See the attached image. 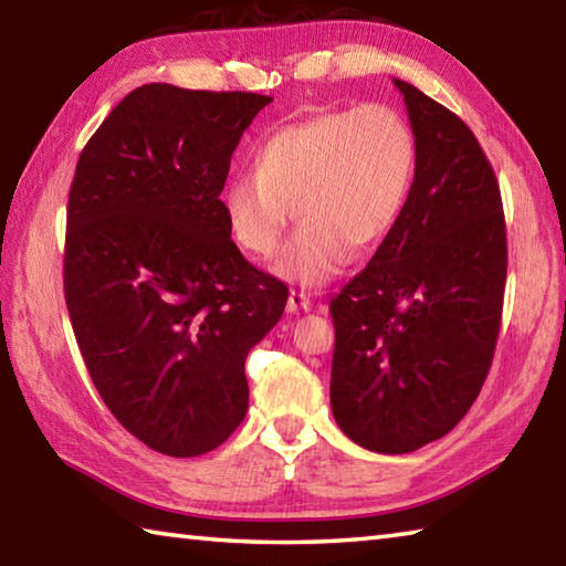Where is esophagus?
Wrapping results in <instances>:
<instances>
[{
  "instance_id": "1",
  "label": "esophagus",
  "mask_w": 566,
  "mask_h": 566,
  "mask_svg": "<svg viewBox=\"0 0 566 566\" xmlns=\"http://www.w3.org/2000/svg\"><path fill=\"white\" fill-rule=\"evenodd\" d=\"M312 306L310 302V294L306 292H300V290H292L290 292V300H286V312H306Z\"/></svg>"
}]
</instances>
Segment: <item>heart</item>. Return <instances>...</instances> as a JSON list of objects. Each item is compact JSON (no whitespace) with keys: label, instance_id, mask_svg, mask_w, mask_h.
Masks as SVG:
<instances>
[{"label":"heart","instance_id":"heart-1","mask_svg":"<svg viewBox=\"0 0 566 566\" xmlns=\"http://www.w3.org/2000/svg\"><path fill=\"white\" fill-rule=\"evenodd\" d=\"M417 159V134L389 104L322 112L272 132L256 149L254 175L227 181V229L244 252L266 260L294 209L302 224L274 274L317 290L347 270L354 249L377 247L395 229Z\"/></svg>","mask_w":566,"mask_h":566}]
</instances>
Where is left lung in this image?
<instances>
[{"mask_svg": "<svg viewBox=\"0 0 566 566\" xmlns=\"http://www.w3.org/2000/svg\"><path fill=\"white\" fill-rule=\"evenodd\" d=\"M417 134L399 222L334 296L332 415L352 442L407 454L462 421L500 337L506 232L500 185L472 129L395 80Z\"/></svg>", "mask_w": 566, "mask_h": 566, "instance_id": "obj_1", "label": "left lung"}]
</instances>
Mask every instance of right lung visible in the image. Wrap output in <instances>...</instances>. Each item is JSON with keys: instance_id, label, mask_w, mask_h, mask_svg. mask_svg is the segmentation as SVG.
Here are the masks:
<instances>
[{"instance_id": "add662e5", "label": "right lung", "mask_w": 566, "mask_h": 566, "mask_svg": "<svg viewBox=\"0 0 566 566\" xmlns=\"http://www.w3.org/2000/svg\"><path fill=\"white\" fill-rule=\"evenodd\" d=\"M272 97L145 84L92 134L66 207L64 300L99 397L169 457L217 449L249 405L244 359L286 286L222 214L229 161Z\"/></svg>"}]
</instances>
